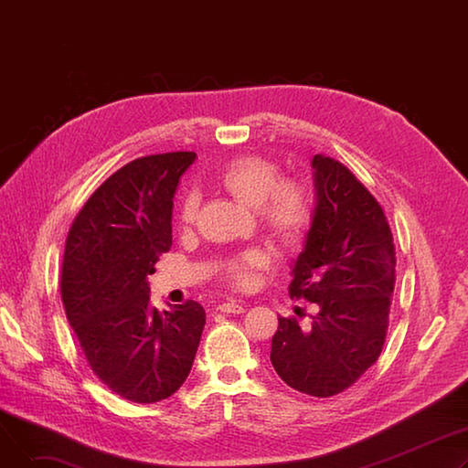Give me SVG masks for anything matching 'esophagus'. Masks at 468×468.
I'll return each mask as SVG.
<instances>
[{
  "label": "esophagus",
  "mask_w": 468,
  "mask_h": 468,
  "mask_svg": "<svg viewBox=\"0 0 468 468\" xmlns=\"http://www.w3.org/2000/svg\"><path fill=\"white\" fill-rule=\"evenodd\" d=\"M219 313H228V314H240L244 313V305L239 302H228V303H221L216 307Z\"/></svg>",
  "instance_id": "34e87169"
}]
</instances>
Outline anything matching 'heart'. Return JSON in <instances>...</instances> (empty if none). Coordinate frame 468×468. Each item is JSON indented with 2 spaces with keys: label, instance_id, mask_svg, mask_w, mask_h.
Segmentation results:
<instances>
[{
  "label": "heart",
  "instance_id": "1",
  "mask_svg": "<svg viewBox=\"0 0 468 468\" xmlns=\"http://www.w3.org/2000/svg\"><path fill=\"white\" fill-rule=\"evenodd\" d=\"M279 165L271 159L247 154L228 161L218 170L216 186L231 195L244 207L258 208L265 231L284 247H292L303 239L311 226V199L305 186L298 180H279ZM199 212V197L187 191L180 201V224L191 226ZM267 265V256L260 250H249L228 260L226 279L237 288H249L254 273Z\"/></svg>",
  "mask_w": 468,
  "mask_h": 468
}]
</instances>
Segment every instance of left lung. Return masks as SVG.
Listing matches in <instances>:
<instances>
[{
	"label": "left lung",
	"instance_id": "obj_1",
	"mask_svg": "<svg viewBox=\"0 0 468 468\" xmlns=\"http://www.w3.org/2000/svg\"><path fill=\"white\" fill-rule=\"evenodd\" d=\"M316 207L290 298L318 305L309 326L279 316L271 362L279 378L311 397L349 388L381 355L395 292V244L376 197L353 172L318 154Z\"/></svg>",
	"mask_w": 468,
	"mask_h": 468
}]
</instances>
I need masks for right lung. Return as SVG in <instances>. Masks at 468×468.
I'll list each match as a JSON object with an SVG mask.
<instances>
[{"instance_id":"right-lung-1","label":"right lung","mask_w":468,"mask_h":468,"mask_svg":"<svg viewBox=\"0 0 468 468\" xmlns=\"http://www.w3.org/2000/svg\"><path fill=\"white\" fill-rule=\"evenodd\" d=\"M193 152L134 159L98 187L66 239L60 293L94 376L121 399L154 404L182 387L205 328L189 300L157 311L147 275L172 247V199Z\"/></svg>"}]
</instances>
